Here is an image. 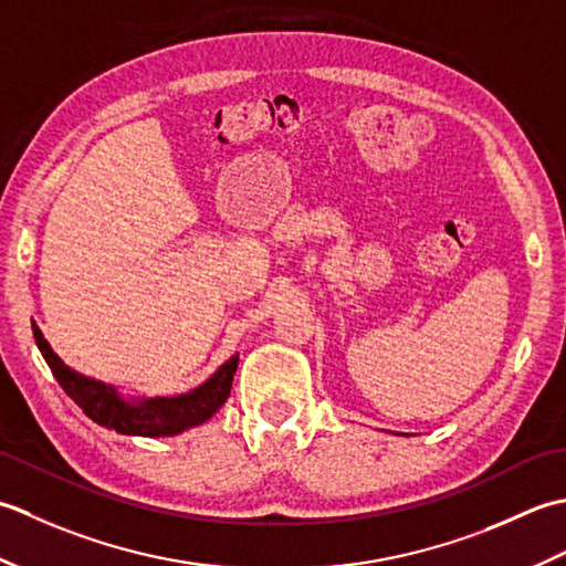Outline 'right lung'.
Wrapping results in <instances>:
<instances>
[{
	"label": "right lung",
	"mask_w": 566,
	"mask_h": 566,
	"mask_svg": "<svg viewBox=\"0 0 566 566\" xmlns=\"http://www.w3.org/2000/svg\"><path fill=\"white\" fill-rule=\"evenodd\" d=\"M33 337H36V347L43 354L45 364L51 366L57 384L71 396L90 420H95L102 428H112L122 434H142V437H164V434H178L182 430L192 428L210 420L212 415L222 408L229 390H232V380L237 371V354L232 359L219 366V371L202 384L200 388L190 390V394L172 396V398H154L144 400L138 406L124 402L114 388H107L99 380H92L75 374L67 368L49 342L43 339L41 329L33 325Z\"/></svg>",
	"instance_id": "obj_1"
}]
</instances>
